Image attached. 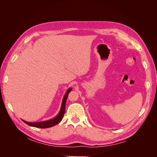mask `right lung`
<instances>
[{"label": "right lung", "mask_w": 157, "mask_h": 157, "mask_svg": "<svg viewBox=\"0 0 157 157\" xmlns=\"http://www.w3.org/2000/svg\"><path fill=\"white\" fill-rule=\"evenodd\" d=\"M71 91V88H69L67 92H66V94L64 96L62 104H61V110L59 113V114L57 115L54 118L48 121H45V122H28L25 121H23L24 122L25 124L27 125L33 126V127H36V128H50L52 126H54L56 124H58L60 121L62 120V118L63 117L64 113L65 111V103L66 101H67V99L68 97V94L69 92Z\"/></svg>", "instance_id": "right-lung-1"}]
</instances>
